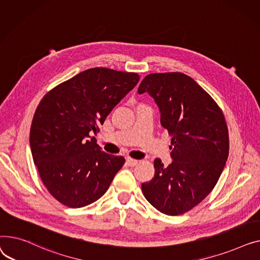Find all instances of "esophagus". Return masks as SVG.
<instances>
[{"mask_svg": "<svg viewBox=\"0 0 260 260\" xmlns=\"http://www.w3.org/2000/svg\"><path fill=\"white\" fill-rule=\"evenodd\" d=\"M126 161H127L128 166H130V167H134V166H136L137 164H139V160L133 159V158H130V157H128V158L126 159Z\"/></svg>", "mask_w": 260, "mask_h": 260, "instance_id": "1", "label": "esophagus"}]
</instances>
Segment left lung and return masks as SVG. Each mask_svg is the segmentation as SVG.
Wrapping results in <instances>:
<instances>
[{"label":"left lung","instance_id":"left-lung-1","mask_svg":"<svg viewBox=\"0 0 260 260\" xmlns=\"http://www.w3.org/2000/svg\"><path fill=\"white\" fill-rule=\"evenodd\" d=\"M137 92H148L160 112V124L172 136V162L154 160V177L142 185L146 200L167 215L182 214L215 187L229 155L222 111L190 76L152 73Z\"/></svg>","mask_w":260,"mask_h":260}]
</instances>
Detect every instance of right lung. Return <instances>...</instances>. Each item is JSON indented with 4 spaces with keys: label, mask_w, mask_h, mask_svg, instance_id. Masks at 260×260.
<instances>
[{
    "label": "right lung",
    "mask_w": 260,
    "mask_h": 260,
    "mask_svg": "<svg viewBox=\"0 0 260 260\" xmlns=\"http://www.w3.org/2000/svg\"><path fill=\"white\" fill-rule=\"evenodd\" d=\"M140 81L133 72L91 68L57 85L36 110L30 149L43 184L69 208L94 203L125 162L102 151L91 133Z\"/></svg>",
    "instance_id": "1"
}]
</instances>
